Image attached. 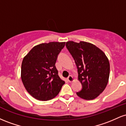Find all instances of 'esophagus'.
<instances>
[{
  "label": "esophagus",
  "instance_id": "obj_1",
  "mask_svg": "<svg viewBox=\"0 0 126 126\" xmlns=\"http://www.w3.org/2000/svg\"><path fill=\"white\" fill-rule=\"evenodd\" d=\"M67 80H69V82H72L74 81L75 79L72 76H69V77L67 78Z\"/></svg>",
  "mask_w": 126,
  "mask_h": 126
}]
</instances>
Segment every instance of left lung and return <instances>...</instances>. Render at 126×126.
<instances>
[{
  "instance_id": "left-lung-1",
  "label": "left lung",
  "mask_w": 126,
  "mask_h": 126,
  "mask_svg": "<svg viewBox=\"0 0 126 126\" xmlns=\"http://www.w3.org/2000/svg\"><path fill=\"white\" fill-rule=\"evenodd\" d=\"M66 48L75 60L78 80L82 85L78 96L86 99H95L103 92L110 76L109 60L101 49L91 43L66 42Z\"/></svg>"
}]
</instances>
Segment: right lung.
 Here are the masks:
<instances>
[{"mask_svg":"<svg viewBox=\"0 0 126 126\" xmlns=\"http://www.w3.org/2000/svg\"><path fill=\"white\" fill-rule=\"evenodd\" d=\"M65 42H50L34 46L23 59L21 79L27 92L35 99L48 101L57 96L64 84L56 64Z\"/></svg>","mask_w":126,"mask_h":126,"instance_id":"obj_1","label":"right lung"}]
</instances>
